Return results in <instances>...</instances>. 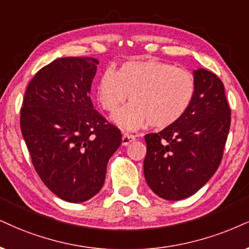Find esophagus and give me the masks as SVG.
<instances>
[{
  "label": "esophagus",
  "instance_id": "1",
  "mask_svg": "<svg viewBox=\"0 0 249 249\" xmlns=\"http://www.w3.org/2000/svg\"><path fill=\"white\" fill-rule=\"evenodd\" d=\"M136 140V137L134 136V135L131 134H124V136H122V145L127 146L129 145L131 142H134V141Z\"/></svg>",
  "mask_w": 249,
  "mask_h": 249
}]
</instances>
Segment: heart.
Segmentation results:
<instances>
[{
  "label": "heart",
  "instance_id": "heart-1",
  "mask_svg": "<svg viewBox=\"0 0 249 249\" xmlns=\"http://www.w3.org/2000/svg\"><path fill=\"white\" fill-rule=\"evenodd\" d=\"M195 92L189 71L157 59H142L124 62L116 71L106 70L97 83L96 97L101 108L115 113L130 96V105L113 116L122 129L136 130L150 124L164 129L186 114Z\"/></svg>",
  "mask_w": 249,
  "mask_h": 249
}]
</instances>
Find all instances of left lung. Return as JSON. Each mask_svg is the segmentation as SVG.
<instances>
[{
    "label": "left lung",
    "mask_w": 249,
    "mask_h": 249,
    "mask_svg": "<svg viewBox=\"0 0 249 249\" xmlns=\"http://www.w3.org/2000/svg\"><path fill=\"white\" fill-rule=\"evenodd\" d=\"M196 92L186 114L157 134L145 135L144 177L159 197L179 201L211 179L223 158L231 124L224 84L213 72L194 70Z\"/></svg>",
    "instance_id": "8db88e82"
}]
</instances>
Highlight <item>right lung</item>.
<instances>
[{"label": "right lung", "instance_id": "add662e5", "mask_svg": "<svg viewBox=\"0 0 249 249\" xmlns=\"http://www.w3.org/2000/svg\"><path fill=\"white\" fill-rule=\"evenodd\" d=\"M98 63L93 57L54 60L30 82L20 108V130L36 173L71 203L99 193L107 162L122 142L121 131L91 101Z\"/></svg>", "mask_w": 249, "mask_h": 249}]
</instances>
